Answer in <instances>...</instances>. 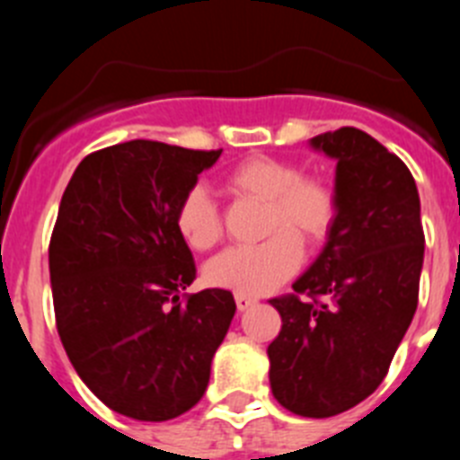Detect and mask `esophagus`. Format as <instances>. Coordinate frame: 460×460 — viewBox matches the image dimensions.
<instances>
[{"instance_id": "esophagus-1", "label": "esophagus", "mask_w": 460, "mask_h": 460, "mask_svg": "<svg viewBox=\"0 0 460 460\" xmlns=\"http://www.w3.org/2000/svg\"><path fill=\"white\" fill-rule=\"evenodd\" d=\"M234 302H237V308L239 311H249V308H253L255 304H258V299L251 295H234Z\"/></svg>"}]
</instances>
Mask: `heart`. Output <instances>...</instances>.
<instances>
[{"label": "heart", "mask_w": 460, "mask_h": 460, "mask_svg": "<svg viewBox=\"0 0 460 460\" xmlns=\"http://www.w3.org/2000/svg\"><path fill=\"white\" fill-rule=\"evenodd\" d=\"M226 186L239 198L265 202V242L223 251L205 267L209 286L237 295H265L286 283L302 265L299 239L306 246L323 243L339 214L329 181L318 174H302V168L288 158H243L226 172ZM174 227L189 249H214L223 237L221 207L202 186H193L181 195Z\"/></svg>", "instance_id": "1"}]
</instances>
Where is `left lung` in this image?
<instances>
[{
	"label": "left lung",
	"mask_w": 460,
	"mask_h": 460,
	"mask_svg": "<svg viewBox=\"0 0 460 460\" xmlns=\"http://www.w3.org/2000/svg\"><path fill=\"white\" fill-rule=\"evenodd\" d=\"M336 161L334 227L318 260L270 299L283 327L270 343L274 398L302 417L355 408L385 380L420 299L424 227L408 165L368 133L311 137Z\"/></svg>",
	"instance_id": "left-lung-1"
}]
</instances>
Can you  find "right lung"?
Listing matches in <instances>:
<instances>
[{"label": "right lung", "mask_w": 460, "mask_h": 460, "mask_svg": "<svg viewBox=\"0 0 460 460\" xmlns=\"http://www.w3.org/2000/svg\"><path fill=\"white\" fill-rule=\"evenodd\" d=\"M218 156L121 142L84 156L59 202L50 237L57 332L80 380L131 420L168 421L200 401L237 311L221 288L180 299L195 262L174 211Z\"/></svg>", "instance_id": "obj_1"}]
</instances>
